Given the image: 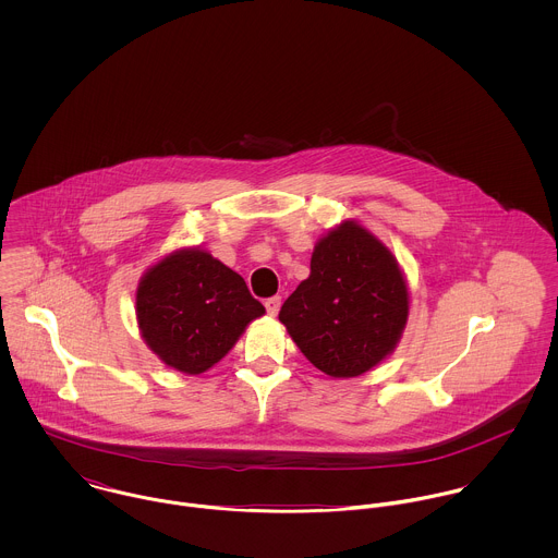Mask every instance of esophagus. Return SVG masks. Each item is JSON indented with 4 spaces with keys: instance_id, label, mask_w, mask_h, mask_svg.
<instances>
[{
    "instance_id": "obj_1",
    "label": "esophagus",
    "mask_w": 558,
    "mask_h": 558,
    "mask_svg": "<svg viewBox=\"0 0 558 558\" xmlns=\"http://www.w3.org/2000/svg\"><path fill=\"white\" fill-rule=\"evenodd\" d=\"M264 307L268 312V316H277L279 314V307H281V296H270L264 301Z\"/></svg>"
}]
</instances>
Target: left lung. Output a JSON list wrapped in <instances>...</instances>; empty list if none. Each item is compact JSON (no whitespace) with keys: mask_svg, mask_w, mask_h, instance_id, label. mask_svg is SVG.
I'll use <instances>...</instances> for the list:
<instances>
[{"mask_svg":"<svg viewBox=\"0 0 558 558\" xmlns=\"http://www.w3.org/2000/svg\"><path fill=\"white\" fill-rule=\"evenodd\" d=\"M410 294L396 255L356 221L316 242L312 272L279 319L307 361L330 378H354L398 348Z\"/></svg>","mask_w":558,"mask_h":558,"instance_id":"left-lung-1","label":"left lung"}]
</instances>
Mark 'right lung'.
Returning <instances> with one entry per match:
<instances>
[{
  "mask_svg": "<svg viewBox=\"0 0 558 558\" xmlns=\"http://www.w3.org/2000/svg\"><path fill=\"white\" fill-rule=\"evenodd\" d=\"M135 312L146 345L189 376L219 363L266 314L239 272L199 246L175 248L144 272Z\"/></svg>",
  "mask_w": 558,
  "mask_h": 558,
  "instance_id": "right-lung-1",
  "label": "right lung"
}]
</instances>
